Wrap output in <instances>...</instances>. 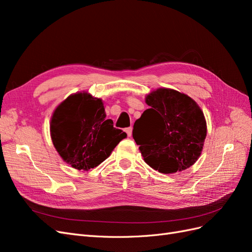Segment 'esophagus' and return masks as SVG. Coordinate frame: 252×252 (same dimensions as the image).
I'll return each instance as SVG.
<instances>
[{
  "label": "esophagus",
  "mask_w": 252,
  "mask_h": 252,
  "mask_svg": "<svg viewBox=\"0 0 252 252\" xmlns=\"http://www.w3.org/2000/svg\"><path fill=\"white\" fill-rule=\"evenodd\" d=\"M125 131H126V133H127V135H128V136H131V135H132V127H128V128H126V129H125Z\"/></svg>",
  "instance_id": "esophagus-1"
}]
</instances>
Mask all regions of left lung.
Instances as JSON below:
<instances>
[{
	"label": "left lung",
	"mask_w": 252,
	"mask_h": 252,
	"mask_svg": "<svg viewBox=\"0 0 252 252\" xmlns=\"http://www.w3.org/2000/svg\"><path fill=\"white\" fill-rule=\"evenodd\" d=\"M149 108L133 125L132 136L151 168L180 172L200 158L207 125L194 100L170 88H158L145 97Z\"/></svg>",
	"instance_id": "8db88e82"
}]
</instances>
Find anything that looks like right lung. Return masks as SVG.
<instances>
[{
    "mask_svg": "<svg viewBox=\"0 0 252 252\" xmlns=\"http://www.w3.org/2000/svg\"><path fill=\"white\" fill-rule=\"evenodd\" d=\"M50 136L64 162L87 171L104 162L127 134L106 119L101 98L83 91L70 94L53 111Z\"/></svg>",
    "mask_w": 252,
    "mask_h": 252,
    "instance_id": "1",
    "label": "right lung"
}]
</instances>
